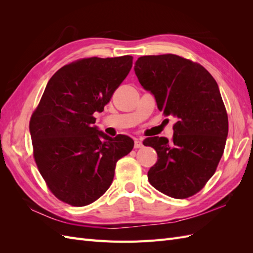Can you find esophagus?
I'll return each mask as SVG.
<instances>
[{
	"instance_id": "obj_1",
	"label": "esophagus",
	"mask_w": 253,
	"mask_h": 253,
	"mask_svg": "<svg viewBox=\"0 0 253 253\" xmlns=\"http://www.w3.org/2000/svg\"><path fill=\"white\" fill-rule=\"evenodd\" d=\"M134 147H135V149L142 148V147H143L142 140H141V139H138V138H136V139H135V143H134Z\"/></svg>"
}]
</instances>
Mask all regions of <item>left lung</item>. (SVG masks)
Listing matches in <instances>:
<instances>
[{
    "instance_id": "obj_1",
    "label": "left lung",
    "mask_w": 253,
    "mask_h": 253,
    "mask_svg": "<svg viewBox=\"0 0 253 253\" xmlns=\"http://www.w3.org/2000/svg\"><path fill=\"white\" fill-rule=\"evenodd\" d=\"M134 71L159 111L177 120L172 140L156 136L143 141L158 156L149 181L170 197L192 196L215 172L228 136L217 83L201 64L171 53L140 57Z\"/></svg>"
}]
</instances>
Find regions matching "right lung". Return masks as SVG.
Returning <instances> with one entry per match:
<instances>
[{
  "label": "right lung",
  "mask_w": 253,
  "mask_h": 253,
  "mask_svg": "<svg viewBox=\"0 0 253 253\" xmlns=\"http://www.w3.org/2000/svg\"><path fill=\"white\" fill-rule=\"evenodd\" d=\"M133 57L87 58L61 67L49 79L29 122L34 156L42 177L60 201L83 207L111 186L118 159L134 141L108 136L94 124L126 79Z\"/></svg>",
  "instance_id": "add662e5"
}]
</instances>
